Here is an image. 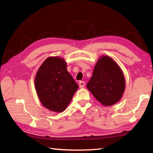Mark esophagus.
I'll list each match as a JSON object with an SVG mask.
<instances>
[{
  "label": "esophagus",
  "instance_id": "esophagus-1",
  "mask_svg": "<svg viewBox=\"0 0 153 153\" xmlns=\"http://www.w3.org/2000/svg\"><path fill=\"white\" fill-rule=\"evenodd\" d=\"M79 87L80 88H83V87H85V82H83V81H81L79 83Z\"/></svg>",
  "mask_w": 153,
  "mask_h": 153
}]
</instances>
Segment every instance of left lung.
<instances>
[{
	"instance_id": "1",
	"label": "left lung",
	"mask_w": 153,
	"mask_h": 153,
	"mask_svg": "<svg viewBox=\"0 0 153 153\" xmlns=\"http://www.w3.org/2000/svg\"><path fill=\"white\" fill-rule=\"evenodd\" d=\"M87 87L103 106L115 105L122 99L125 91L123 71L112 58L102 55L94 66L93 76Z\"/></svg>"
}]
</instances>
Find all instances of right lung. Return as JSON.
Listing matches in <instances>:
<instances>
[{
  "label": "right lung",
  "instance_id": "right-lung-1",
  "mask_svg": "<svg viewBox=\"0 0 153 153\" xmlns=\"http://www.w3.org/2000/svg\"><path fill=\"white\" fill-rule=\"evenodd\" d=\"M35 87L42 105L52 112H62L79 87L68 71L66 60L59 56H49L37 71Z\"/></svg>",
  "mask_w": 153,
  "mask_h": 153
}]
</instances>
